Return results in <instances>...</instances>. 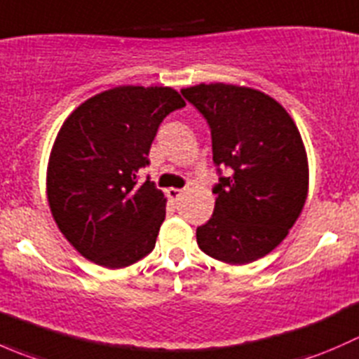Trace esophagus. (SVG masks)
<instances>
[{
  "mask_svg": "<svg viewBox=\"0 0 359 359\" xmlns=\"http://www.w3.org/2000/svg\"><path fill=\"white\" fill-rule=\"evenodd\" d=\"M184 193H186V191H184V189H177V187H170V189H166V194H168V198L172 201L180 200Z\"/></svg>",
  "mask_w": 359,
  "mask_h": 359,
  "instance_id": "esophagus-1",
  "label": "esophagus"
}]
</instances>
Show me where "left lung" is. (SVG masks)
I'll return each mask as SVG.
<instances>
[{"mask_svg": "<svg viewBox=\"0 0 359 359\" xmlns=\"http://www.w3.org/2000/svg\"><path fill=\"white\" fill-rule=\"evenodd\" d=\"M212 130L213 163L227 166L212 219L196 229L206 255L233 266L266 257L287 238L309 189V165L292 116L250 86L200 83L180 90Z\"/></svg>", "mask_w": 359, "mask_h": 359, "instance_id": "obj_1", "label": "left lung"}]
</instances>
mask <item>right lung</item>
Returning a JSON list of instances; mask_svg holds the SVG:
<instances>
[{
    "label": "right lung",
    "mask_w": 359,
    "mask_h": 359,
    "mask_svg": "<svg viewBox=\"0 0 359 359\" xmlns=\"http://www.w3.org/2000/svg\"><path fill=\"white\" fill-rule=\"evenodd\" d=\"M186 106L170 86H116L76 107L50 153L46 198L60 233L109 269L153 252L166 198L139 170L166 114Z\"/></svg>",
    "instance_id": "1"
}]
</instances>
